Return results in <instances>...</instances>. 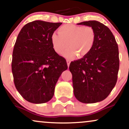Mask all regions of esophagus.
Segmentation results:
<instances>
[{
    "label": "esophagus",
    "instance_id": "esophagus-1",
    "mask_svg": "<svg viewBox=\"0 0 129 129\" xmlns=\"http://www.w3.org/2000/svg\"><path fill=\"white\" fill-rule=\"evenodd\" d=\"M67 66L68 67H69L70 64V60H67Z\"/></svg>",
    "mask_w": 129,
    "mask_h": 129
}]
</instances>
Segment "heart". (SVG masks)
Returning <instances> with one entry per match:
<instances>
[{
    "instance_id": "heart-1",
    "label": "heart",
    "mask_w": 129,
    "mask_h": 129,
    "mask_svg": "<svg viewBox=\"0 0 129 129\" xmlns=\"http://www.w3.org/2000/svg\"><path fill=\"white\" fill-rule=\"evenodd\" d=\"M59 34L53 33L51 35V42L53 49L61 54L68 48L64 56L72 58L76 55L83 57L92 50L96 39V32L90 26H81L66 24L58 29Z\"/></svg>"
}]
</instances>
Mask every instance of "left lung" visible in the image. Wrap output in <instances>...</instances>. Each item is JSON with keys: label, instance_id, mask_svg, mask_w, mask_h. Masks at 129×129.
I'll list each match as a JSON object with an SVG mask.
<instances>
[{"label": "left lung", "instance_id": "8db88e82", "mask_svg": "<svg viewBox=\"0 0 129 129\" xmlns=\"http://www.w3.org/2000/svg\"><path fill=\"white\" fill-rule=\"evenodd\" d=\"M77 24L92 27L96 39L90 52L70 63L74 94L83 103H96L108 96L117 83L120 64L118 45L110 29L99 21Z\"/></svg>", "mask_w": 129, "mask_h": 129}]
</instances>
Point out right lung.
Listing matches in <instances>:
<instances>
[{"mask_svg":"<svg viewBox=\"0 0 129 129\" xmlns=\"http://www.w3.org/2000/svg\"><path fill=\"white\" fill-rule=\"evenodd\" d=\"M61 24L34 21L25 24L18 35L12 53L14 81L21 95L31 103L43 104L52 98L57 81L68 68L50 39Z\"/></svg>","mask_w":129,"mask_h":129,"instance_id":"1","label":"right lung"}]
</instances>
